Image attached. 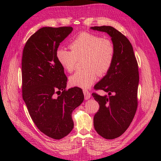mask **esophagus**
Returning a JSON list of instances; mask_svg holds the SVG:
<instances>
[{"label": "esophagus", "mask_w": 161, "mask_h": 161, "mask_svg": "<svg viewBox=\"0 0 161 161\" xmlns=\"http://www.w3.org/2000/svg\"><path fill=\"white\" fill-rule=\"evenodd\" d=\"M83 93H84V95H85V99L86 100V99H89L90 97H91V92L88 90L84 89L83 90Z\"/></svg>", "instance_id": "esophagus-1"}]
</instances>
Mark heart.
Here are the masks:
<instances>
[{
	"label": "heart",
	"instance_id": "1",
	"mask_svg": "<svg viewBox=\"0 0 161 161\" xmlns=\"http://www.w3.org/2000/svg\"><path fill=\"white\" fill-rule=\"evenodd\" d=\"M69 47L71 51L58 47L56 56L61 66L69 72L74 70L78 60L83 58L84 69L69 77V82L73 86L89 88L98 75L106 74L114 62L115 50L113 42L97 34L82 32L70 42Z\"/></svg>",
	"mask_w": 161,
	"mask_h": 161
}]
</instances>
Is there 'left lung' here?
<instances>
[{"instance_id":"8db88e82","label":"left lung","mask_w":161,"mask_h":161,"mask_svg":"<svg viewBox=\"0 0 161 161\" xmlns=\"http://www.w3.org/2000/svg\"><path fill=\"white\" fill-rule=\"evenodd\" d=\"M91 29L108 33L115 46V56L111 69L94 86L95 89L108 92L109 96L92 94L99 104V109L94 116V128L103 138L114 139L128 129L137 109L138 63L132 46L121 32L111 26Z\"/></svg>"}]
</instances>
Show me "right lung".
I'll return each mask as SVG.
<instances>
[{"label":"right lung","instance_id":"obj_1","mask_svg":"<svg viewBox=\"0 0 161 161\" xmlns=\"http://www.w3.org/2000/svg\"><path fill=\"white\" fill-rule=\"evenodd\" d=\"M72 30V27H42L29 38L23 52V101L37 128L56 140L72 131V113L84 100L80 88L66 90L67 77L56 56Z\"/></svg>","mask_w":161,"mask_h":161}]
</instances>
